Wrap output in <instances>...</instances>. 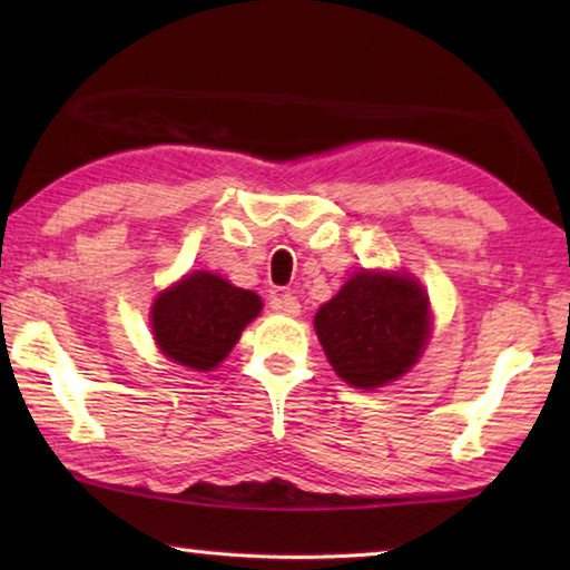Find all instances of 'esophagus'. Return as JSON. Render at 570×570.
Masks as SVG:
<instances>
[{
  "mask_svg": "<svg viewBox=\"0 0 570 570\" xmlns=\"http://www.w3.org/2000/svg\"><path fill=\"white\" fill-rule=\"evenodd\" d=\"M274 308L286 316H298V312H302V304H298V298L294 294L286 292V294H278L274 298Z\"/></svg>",
  "mask_w": 570,
  "mask_h": 570,
  "instance_id": "obj_1",
  "label": "esophagus"
}]
</instances>
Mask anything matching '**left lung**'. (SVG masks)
Returning a JSON list of instances; mask_svg holds the SVG:
<instances>
[{"label": "left lung", "mask_w": 570, "mask_h": 570, "mask_svg": "<svg viewBox=\"0 0 570 570\" xmlns=\"http://www.w3.org/2000/svg\"><path fill=\"white\" fill-rule=\"evenodd\" d=\"M324 354L360 390L384 387L412 370L430 340V298L407 274L356 272L314 316Z\"/></svg>", "instance_id": "left-lung-1"}]
</instances>
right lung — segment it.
Instances as JSON below:
<instances>
[{
	"label": "right lung",
	"instance_id": "obj_1",
	"mask_svg": "<svg viewBox=\"0 0 570 570\" xmlns=\"http://www.w3.org/2000/svg\"><path fill=\"white\" fill-rule=\"evenodd\" d=\"M262 298L210 272L183 276L150 308L158 350L176 364L210 372L234 350L240 332L262 314Z\"/></svg>",
	"mask_w": 570,
	"mask_h": 570
}]
</instances>
